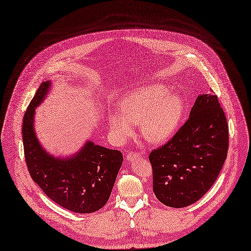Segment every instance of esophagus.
Listing matches in <instances>:
<instances>
[{
    "label": "esophagus",
    "instance_id": "obj_1",
    "mask_svg": "<svg viewBox=\"0 0 251 251\" xmlns=\"http://www.w3.org/2000/svg\"><path fill=\"white\" fill-rule=\"evenodd\" d=\"M142 155L141 154H139V153H136V152H128L127 153V155H126V159H127V161H134L135 159H137V158H139V157H141Z\"/></svg>",
    "mask_w": 251,
    "mask_h": 251
}]
</instances>
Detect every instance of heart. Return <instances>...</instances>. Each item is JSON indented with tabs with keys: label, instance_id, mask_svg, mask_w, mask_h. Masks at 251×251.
Masks as SVG:
<instances>
[{
	"label": "heart",
	"instance_id": "heart-1",
	"mask_svg": "<svg viewBox=\"0 0 251 251\" xmlns=\"http://www.w3.org/2000/svg\"><path fill=\"white\" fill-rule=\"evenodd\" d=\"M118 111H110L107 121L114 137L126 141L135 133L134 125L152 144L171 139L180 126L184 102L180 95L169 93L162 85H148L126 94L118 102Z\"/></svg>",
	"mask_w": 251,
	"mask_h": 251
}]
</instances>
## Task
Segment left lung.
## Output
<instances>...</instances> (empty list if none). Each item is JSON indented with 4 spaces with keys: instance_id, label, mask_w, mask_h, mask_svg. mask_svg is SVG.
<instances>
[{
    "instance_id": "obj_1",
    "label": "left lung",
    "mask_w": 251,
    "mask_h": 251,
    "mask_svg": "<svg viewBox=\"0 0 251 251\" xmlns=\"http://www.w3.org/2000/svg\"><path fill=\"white\" fill-rule=\"evenodd\" d=\"M228 129L216 95H199L186 124L149 155L153 192L162 204L186 207L211 188L226 158Z\"/></svg>"
}]
</instances>
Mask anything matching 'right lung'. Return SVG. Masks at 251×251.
<instances>
[{
  "mask_svg": "<svg viewBox=\"0 0 251 251\" xmlns=\"http://www.w3.org/2000/svg\"><path fill=\"white\" fill-rule=\"evenodd\" d=\"M52 80L42 82L23 117L22 139L30 176L55 203L70 211L91 213L108 201L123 164L121 151L88 140L69 156L48 152L35 133V108L50 93Z\"/></svg>",
  "mask_w": 251,
  "mask_h": 251,
  "instance_id": "add662e5",
  "label": "right lung"
}]
</instances>
